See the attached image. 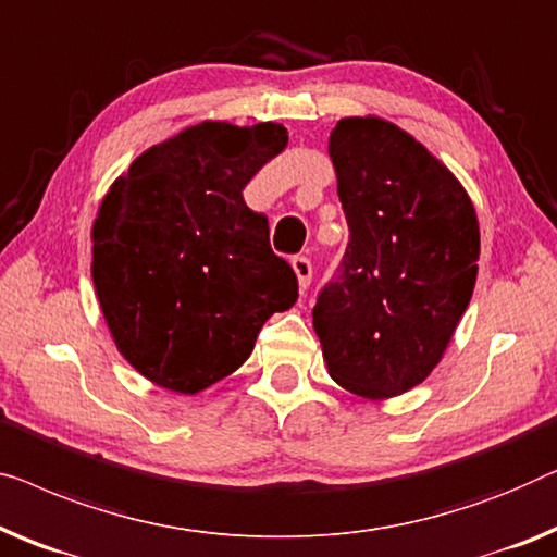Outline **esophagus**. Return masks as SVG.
<instances>
[{
    "label": "esophagus",
    "mask_w": 557,
    "mask_h": 557,
    "mask_svg": "<svg viewBox=\"0 0 557 557\" xmlns=\"http://www.w3.org/2000/svg\"><path fill=\"white\" fill-rule=\"evenodd\" d=\"M292 265H294V271H296L298 288H301V292H306V288L311 286V276H313V265H311V261L306 259V256H296V259L292 261Z\"/></svg>",
    "instance_id": "obj_1"
}]
</instances>
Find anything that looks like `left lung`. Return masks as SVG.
<instances>
[{
	"mask_svg": "<svg viewBox=\"0 0 557 557\" xmlns=\"http://www.w3.org/2000/svg\"><path fill=\"white\" fill-rule=\"evenodd\" d=\"M329 158L349 244L313 332L338 386L397 397L432 374L470 304L478 213L453 171L389 120H338Z\"/></svg>",
	"mask_w": 557,
	"mask_h": 557,
	"instance_id": "8db88e82",
	"label": "left lung"
}]
</instances>
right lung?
Wrapping results in <instances>:
<instances>
[{
  "mask_svg": "<svg viewBox=\"0 0 557 557\" xmlns=\"http://www.w3.org/2000/svg\"><path fill=\"white\" fill-rule=\"evenodd\" d=\"M278 123L203 120L152 145L92 223V281L117 351L152 384L198 394L251 357L298 298L244 188L286 148Z\"/></svg>",
  "mask_w": 557,
  "mask_h": 557,
  "instance_id": "add662e5",
  "label": "right lung"
}]
</instances>
